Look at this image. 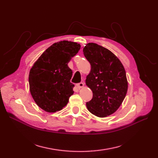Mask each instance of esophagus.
Here are the masks:
<instances>
[{
  "instance_id": "obj_1",
  "label": "esophagus",
  "mask_w": 158,
  "mask_h": 158,
  "mask_svg": "<svg viewBox=\"0 0 158 158\" xmlns=\"http://www.w3.org/2000/svg\"><path fill=\"white\" fill-rule=\"evenodd\" d=\"M84 85V83H82V82H80V83L76 84V86H77V88H78V89H80V88H83Z\"/></svg>"
}]
</instances>
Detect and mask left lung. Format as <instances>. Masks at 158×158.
I'll return each mask as SVG.
<instances>
[{
    "label": "left lung",
    "mask_w": 158,
    "mask_h": 158,
    "mask_svg": "<svg viewBox=\"0 0 158 158\" xmlns=\"http://www.w3.org/2000/svg\"><path fill=\"white\" fill-rule=\"evenodd\" d=\"M83 52L91 64L85 84L93 92L86 107L98 117L111 115L120 107L127 92L125 68L111 51L96 44H86Z\"/></svg>",
    "instance_id": "obj_1"
}]
</instances>
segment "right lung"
Returning a JSON list of instances; mask_svg holds the SVG:
<instances>
[{
    "label": "right lung",
    "mask_w": 158,
    "mask_h": 158,
    "mask_svg": "<svg viewBox=\"0 0 158 158\" xmlns=\"http://www.w3.org/2000/svg\"><path fill=\"white\" fill-rule=\"evenodd\" d=\"M80 49V45L73 41L55 43L33 64L29 74L30 93L44 111H60L74 94V85L70 82L73 71L68 63Z\"/></svg>",
    "instance_id": "add662e5"
}]
</instances>
